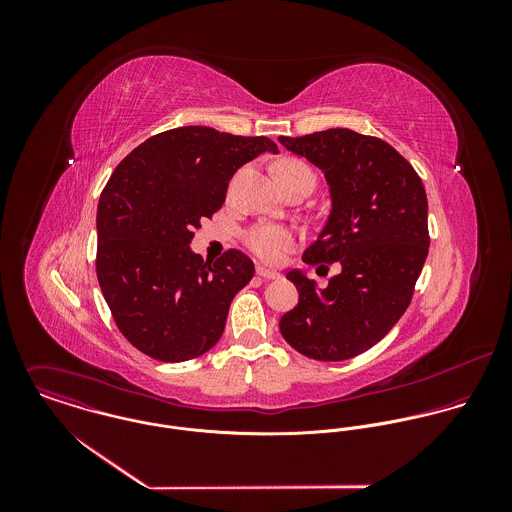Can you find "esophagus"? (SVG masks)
I'll return each mask as SVG.
<instances>
[{
  "mask_svg": "<svg viewBox=\"0 0 512 512\" xmlns=\"http://www.w3.org/2000/svg\"><path fill=\"white\" fill-rule=\"evenodd\" d=\"M256 274H258L260 278H264V280H278V278H280V274H278V272H274V270H266V268H262V266H258V268H256Z\"/></svg>",
  "mask_w": 512,
  "mask_h": 512,
  "instance_id": "34e87169",
  "label": "esophagus"
}]
</instances>
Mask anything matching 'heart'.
<instances>
[{"label": "heart", "mask_w": 512, "mask_h": 512, "mask_svg": "<svg viewBox=\"0 0 512 512\" xmlns=\"http://www.w3.org/2000/svg\"><path fill=\"white\" fill-rule=\"evenodd\" d=\"M276 171H278L282 185L297 179V177H305L311 183H315L313 171L309 169V165H305L299 159H282L276 165ZM244 240H246V246L262 262H268V264H278L284 258V254L288 250H292V246L295 244L292 230L286 226H280V224H256L246 232Z\"/></svg>", "instance_id": "b5f03b06"}]
</instances>
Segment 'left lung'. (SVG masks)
<instances>
[{
	"label": "left lung",
	"mask_w": 512,
	"mask_h": 512,
	"mask_svg": "<svg viewBox=\"0 0 512 512\" xmlns=\"http://www.w3.org/2000/svg\"><path fill=\"white\" fill-rule=\"evenodd\" d=\"M280 144L319 167L331 193L329 219L301 260L341 264L325 290L299 270L288 274L299 301L280 331L309 359L347 361L376 345L412 301L430 248L426 189L394 147L347 128Z\"/></svg>",
	"instance_id": "1"
}]
</instances>
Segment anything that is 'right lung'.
<instances>
[{"mask_svg":"<svg viewBox=\"0 0 512 512\" xmlns=\"http://www.w3.org/2000/svg\"><path fill=\"white\" fill-rule=\"evenodd\" d=\"M264 151L278 146L183 126L151 136L108 179L96 213V276L118 329L147 357L181 363L217 345L254 264L240 250L205 262L189 244L222 207L232 175Z\"/></svg>","mask_w":512,"mask_h":512,"instance_id":"right-lung-1","label":"right lung"}]
</instances>
